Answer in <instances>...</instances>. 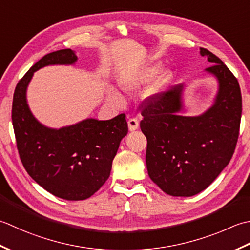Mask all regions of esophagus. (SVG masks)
I'll use <instances>...</instances> for the list:
<instances>
[{
	"instance_id": "esophagus-1",
	"label": "esophagus",
	"mask_w": 250,
	"mask_h": 250,
	"mask_svg": "<svg viewBox=\"0 0 250 250\" xmlns=\"http://www.w3.org/2000/svg\"><path fill=\"white\" fill-rule=\"evenodd\" d=\"M139 126V122L137 119H134V118H130L128 119V128L129 130H136L137 128H138Z\"/></svg>"
}]
</instances>
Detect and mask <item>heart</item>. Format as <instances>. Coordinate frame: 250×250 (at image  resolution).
Here are the masks:
<instances>
[{"instance_id":"1","label":"heart","mask_w":250,"mask_h":250,"mask_svg":"<svg viewBox=\"0 0 250 250\" xmlns=\"http://www.w3.org/2000/svg\"><path fill=\"white\" fill-rule=\"evenodd\" d=\"M159 71H160L159 65H150V67L142 69L138 71V72H136L135 74H131L130 76H128V78H126L122 81V88H123L125 91H129V93L130 91H134L142 84L149 82L151 79H153ZM169 79H170L169 73L163 74L161 76V79L159 80V82H157V87H162L163 85L168 82V80ZM109 98L111 101H113L115 104L122 103L121 96L114 90L110 91Z\"/></svg>"}]
</instances>
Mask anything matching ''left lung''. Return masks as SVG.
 <instances>
[{
  "label": "left lung",
  "instance_id": "obj_1",
  "mask_svg": "<svg viewBox=\"0 0 250 250\" xmlns=\"http://www.w3.org/2000/svg\"><path fill=\"white\" fill-rule=\"evenodd\" d=\"M201 55L212 63L206 70L219 81L216 104L195 118L178 115L180 88L150 96L139 110L146 137L147 174L171 196H192L205 190L235 151L242 116L238 81L222 60L206 48Z\"/></svg>",
  "mask_w": 250,
  "mask_h": 250
}]
</instances>
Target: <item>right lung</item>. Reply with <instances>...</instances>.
I'll list each match as a JSON object with an SVG mask.
<instances>
[{"label": "right lung", "mask_w": 250, "mask_h": 250, "mask_svg": "<svg viewBox=\"0 0 250 250\" xmlns=\"http://www.w3.org/2000/svg\"><path fill=\"white\" fill-rule=\"evenodd\" d=\"M75 60L70 48L45 55L19 80L12 106L15 138L24 169L45 190L68 201L86 200L104 185L120 142L128 132L124 113L108 121L89 119L58 130L46 128L33 118L25 100L33 72Z\"/></svg>", "instance_id": "obj_1"}]
</instances>
